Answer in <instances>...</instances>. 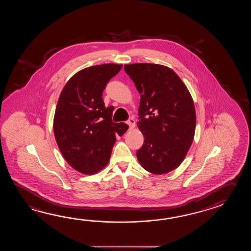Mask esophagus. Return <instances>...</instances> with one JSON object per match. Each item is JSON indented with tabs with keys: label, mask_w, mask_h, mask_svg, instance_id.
<instances>
[{
	"label": "esophagus",
	"mask_w": 251,
	"mask_h": 251,
	"mask_svg": "<svg viewBox=\"0 0 251 251\" xmlns=\"http://www.w3.org/2000/svg\"><path fill=\"white\" fill-rule=\"evenodd\" d=\"M128 126L131 129H133L135 126V121L133 118H129V120L127 121Z\"/></svg>",
	"instance_id": "obj_1"
}]
</instances>
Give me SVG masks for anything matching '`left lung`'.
Instances as JSON below:
<instances>
[{
	"mask_svg": "<svg viewBox=\"0 0 251 251\" xmlns=\"http://www.w3.org/2000/svg\"><path fill=\"white\" fill-rule=\"evenodd\" d=\"M141 100L140 131L144 144L136 156L144 170L162 175L181 164L196 130V109L190 92L179 76L165 65L125 64Z\"/></svg>",
	"mask_w": 251,
	"mask_h": 251,
	"instance_id": "1",
	"label": "left lung"
}]
</instances>
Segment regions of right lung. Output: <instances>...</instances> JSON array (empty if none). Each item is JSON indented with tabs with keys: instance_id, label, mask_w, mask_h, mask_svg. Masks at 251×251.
I'll return each mask as SVG.
<instances>
[{
	"instance_id": "1",
	"label": "right lung",
	"mask_w": 251,
	"mask_h": 251,
	"mask_svg": "<svg viewBox=\"0 0 251 251\" xmlns=\"http://www.w3.org/2000/svg\"><path fill=\"white\" fill-rule=\"evenodd\" d=\"M122 64H104L80 70L59 97L53 133L64 160L75 171L92 175L107 165L116 136L127 131L125 123L112 122V106L105 107L102 93Z\"/></svg>"
}]
</instances>
